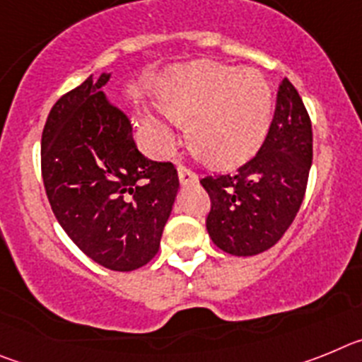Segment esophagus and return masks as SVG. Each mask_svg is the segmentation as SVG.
Masks as SVG:
<instances>
[{
	"mask_svg": "<svg viewBox=\"0 0 362 362\" xmlns=\"http://www.w3.org/2000/svg\"><path fill=\"white\" fill-rule=\"evenodd\" d=\"M177 177H179V183L181 185H196L199 181V175L196 172H192L190 168L187 166H179L177 168Z\"/></svg>",
	"mask_w": 362,
	"mask_h": 362,
	"instance_id": "1",
	"label": "esophagus"
}]
</instances>
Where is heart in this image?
Segmentation results:
<instances>
[{
  "label": "heart",
  "instance_id": "b5f03b06",
  "mask_svg": "<svg viewBox=\"0 0 362 362\" xmlns=\"http://www.w3.org/2000/svg\"><path fill=\"white\" fill-rule=\"evenodd\" d=\"M159 103L166 116L188 129L192 146L217 166H235L252 158L272 121V90L255 69H233L216 62L175 66L161 79ZM146 124L161 146L175 143L170 121L146 114Z\"/></svg>",
  "mask_w": 362,
  "mask_h": 362
}]
</instances>
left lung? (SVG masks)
<instances>
[{"mask_svg": "<svg viewBox=\"0 0 362 362\" xmlns=\"http://www.w3.org/2000/svg\"><path fill=\"white\" fill-rule=\"evenodd\" d=\"M312 156L308 112L296 86L284 78L259 152L233 174L201 179L212 201L206 230L214 245L239 257L276 245L305 199Z\"/></svg>", "mask_w": 362, "mask_h": 362, "instance_id": "1", "label": "left lung"}]
</instances>
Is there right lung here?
I'll return each mask as SVG.
<instances>
[{
	"mask_svg": "<svg viewBox=\"0 0 362 362\" xmlns=\"http://www.w3.org/2000/svg\"><path fill=\"white\" fill-rule=\"evenodd\" d=\"M86 78L57 99L41 136L45 190L62 228L101 267L130 272L158 254L179 179L172 163L145 158L124 112Z\"/></svg>",
	"mask_w": 362,
	"mask_h": 362,
	"instance_id": "1",
	"label": "right lung"
}]
</instances>
